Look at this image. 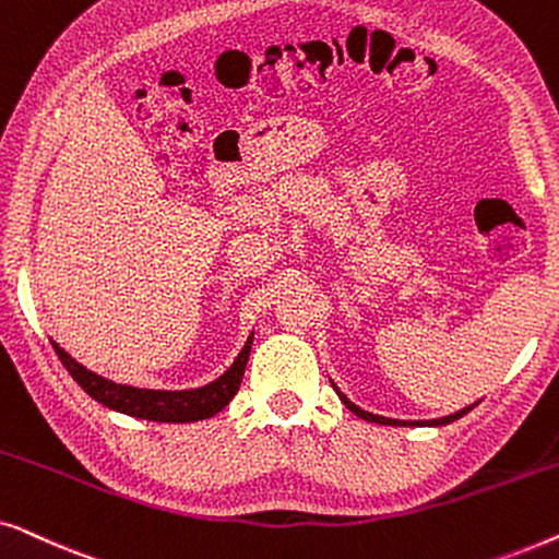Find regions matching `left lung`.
<instances>
[{"label": "left lung", "instance_id": "obj_1", "mask_svg": "<svg viewBox=\"0 0 559 559\" xmlns=\"http://www.w3.org/2000/svg\"><path fill=\"white\" fill-rule=\"evenodd\" d=\"M331 384H333V381H331ZM333 389H335V392H338V396H341V402L343 404H346V407L350 409V412H354V415L356 417H361V419H369V423H377V425H400V427H438V425H450V423H455V419H461L463 415H468V412L473 409V407H476V404H471V407H463V409H457V412H453V415H448V417H440V419H427V423H425V419H423V423H419V419H417V423H404V419H392V417H381V415H373V412H366V409H361V407H356V404L354 402H350L348 400V396L346 394H343L341 392V389L338 386H335L333 384Z\"/></svg>", "mask_w": 559, "mask_h": 559}]
</instances>
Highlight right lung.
Masks as SVG:
<instances>
[{
  "mask_svg": "<svg viewBox=\"0 0 559 559\" xmlns=\"http://www.w3.org/2000/svg\"><path fill=\"white\" fill-rule=\"evenodd\" d=\"M251 341H254V333L249 335L241 354L234 358V364L228 366L216 381L198 389H180V392L117 384V381L104 379L98 377V373L88 371L86 366L75 361L71 354H66L58 343H52V348H56V354L60 361H63L68 373L79 381L83 392L94 396L96 402H102L104 407L117 409L121 415L136 419H150V423H198V419H209L213 415H218V412L234 400L236 392H239L243 369H247L251 354Z\"/></svg>",
  "mask_w": 559,
  "mask_h": 559,
  "instance_id": "obj_1",
  "label": "right lung"
}]
</instances>
